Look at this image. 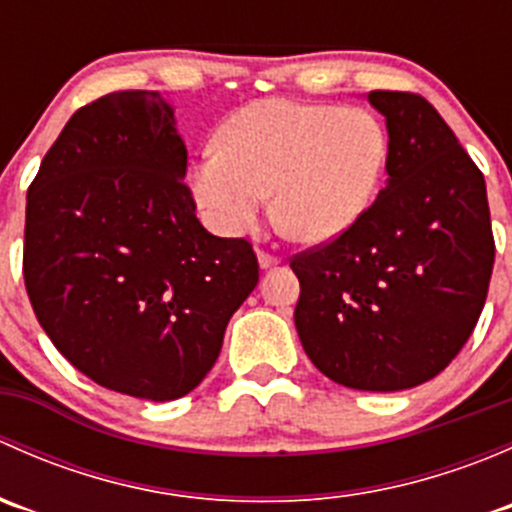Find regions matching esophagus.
<instances>
[{"instance_id": "esophagus-1", "label": "esophagus", "mask_w": 512, "mask_h": 512, "mask_svg": "<svg viewBox=\"0 0 512 512\" xmlns=\"http://www.w3.org/2000/svg\"><path fill=\"white\" fill-rule=\"evenodd\" d=\"M257 260H260V267H262V270H270V267H277V265H280V257L270 255V252H260V255H257Z\"/></svg>"}]
</instances>
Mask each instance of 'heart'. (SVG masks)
I'll use <instances>...</instances> for the list:
<instances>
[{
    "label": "heart",
    "instance_id": "1",
    "mask_svg": "<svg viewBox=\"0 0 512 512\" xmlns=\"http://www.w3.org/2000/svg\"><path fill=\"white\" fill-rule=\"evenodd\" d=\"M389 153V131L369 108L267 98L227 118L218 148L195 163L190 188L223 235L250 230L275 190L282 232L319 245L366 213Z\"/></svg>",
    "mask_w": 512,
    "mask_h": 512
}]
</instances>
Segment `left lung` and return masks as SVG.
Returning a JSON list of instances; mask_svg holds the SVG:
<instances>
[{
  "label": "left lung",
  "mask_w": 512,
  "mask_h": 512,
  "mask_svg": "<svg viewBox=\"0 0 512 512\" xmlns=\"http://www.w3.org/2000/svg\"><path fill=\"white\" fill-rule=\"evenodd\" d=\"M386 116L389 183L356 223L289 260L294 324L337 384L401 391L441 374L476 329L495 240L478 165L411 91H371Z\"/></svg>",
  "instance_id": "8db88e82"
}]
</instances>
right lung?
I'll use <instances>...</instances> for the list:
<instances>
[{"label": "right lung", "instance_id": "right-lung-1", "mask_svg": "<svg viewBox=\"0 0 512 512\" xmlns=\"http://www.w3.org/2000/svg\"><path fill=\"white\" fill-rule=\"evenodd\" d=\"M158 91L81 106L27 193L24 285L41 329L98 386L173 401L205 379L260 280L245 237H215L183 183Z\"/></svg>", "mask_w": 512, "mask_h": 512}]
</instances>
